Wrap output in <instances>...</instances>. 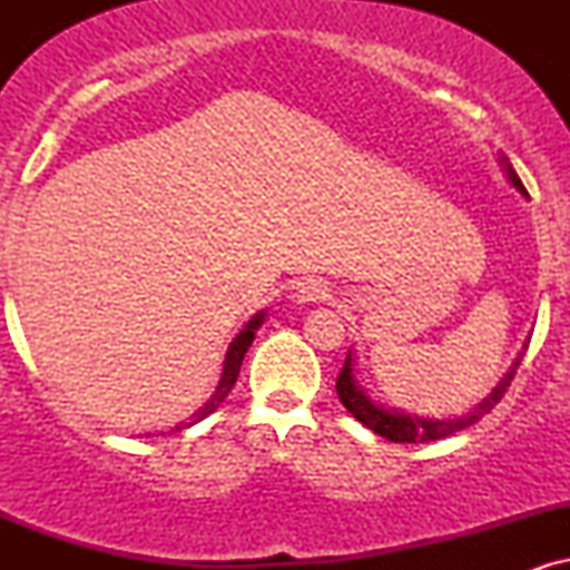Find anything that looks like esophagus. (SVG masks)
<instances>
[{
	"label": "esophagus",
	"mask_w": 570,
	"mask_h": 570,
	"mask_svg": "<svg viewBox=\"0 0 570 570\" xmlns=\"http://www.w3.org/2000/svg\"><path fill=\"white\" fill-rule=\"evenodd\" d=\"M332 294V286L326 284L322 278H305L303 284L297 286V292H294V299L297 303H322Z\"/></svg>",
	"instance_id": "obj_1"
}]
</instances>
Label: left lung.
I'll use <instances>...</instances> for the list:
<instances>
[{
	"label": "left lung",
	"mask_w": 570,
	"mask_h": 570,
	"mask_svg": "<svg viewBox=\"0 0 570 570\" xmlns=\"http://www.w3.org/2000/svg\"><path fill=\"white\" fill-rule=\"evenodd\" d=\"M501 166H503V171H507L509 181H512V185L520 189L522 195H528L525 187H522L520 176L514 174L512 163H509L507 158H501ZM528 343H531V340H528ZM525 351H528V345L520 351V356L514 358V364H512V367H509L507 375H503V381L495 385L493 394H490L485 402L480 404V407H474L472 412H469V415H463V417H453V421H426V417L404 415V412H389V410L377 407L375 402H370V399L364 396L362 391H358L356 377H353V356H351V351H348V356H345L343 370H340V375H337V396H340V402H343V407L348 410L358 423H364V426L375 431V434L385 436V440L402 442V444L444 440V436L455 434V431H463V429L474 426V423L480 421V417H485L488 412L501 402V396L507 394L509 383L514 381V372H517V367H520V362H522V356H525Z\"/></svg>",
	"instance_id": "left-lung-1"
}]
</instances>
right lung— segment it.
<instances>
[{
  "label": "right lung",
  "mask_w": 570,
  "mask_h": 570,
  "mask_svg": "<svg viewBox=\"0 0 570 570\" xmlns=\"http://www.w3.org/2000/svg\"><path fill=\"white\" fill-rule=\"evenodd\" d=\"M259 324H263V313H257V316H254L252 322L246 324V330L240 332V335L233 340L230 348H227V356H225V370H222V381H219V385H217V391H214V396L208 399V402L203 404V407H200L198 412H195V415L189 417L187 423H179V426H174L171 431H181V429L193 426V423H198V421H203V417H208V415H212L214 410L219 407L222 402H225V396L230 394L233 385H235V381H238L240 362H244V356H246L248 345H252L254 332H257V326H259Z\"/></svg>",
  "instance_id": "obj_1"
}]
</instances>
